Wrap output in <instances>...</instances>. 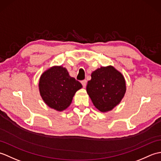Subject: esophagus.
<instances>
[{
  "label": "esophagus",
  "mask_w": 161,
  "mask_h": 161,
  "mask_svg": "<svg viewBox=\"0 0 161 161\" xmlns=\"http://www.w3.org/2000/svg\"><path fill=\"white\" fill-rule=\"evenodd\" d=\"M86 82H87V81H86V80H82V81H81V84H82V86H83L84 88L86 87Z\"/></svg>",
  "instance_id": "1"
}]
</instances>
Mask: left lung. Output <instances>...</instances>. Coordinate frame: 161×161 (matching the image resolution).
<instances>
[{
  "mask_svg": "<svg viewBox=\"0 0 161 161\" xmlns=\"http://www.w3.org/2000/svg\"><path fill=\"white\" fill-rule=\"evenodd\" d=\"M86 91L99 111L104 113L111 111L125 96V77L114 66L101 67L92 73Z\"/></svg>",
  "mask_w": 161,
  "mask_h": 161,
  "instance_id": "obj_1",
  "label": "left lung"
}]
</instances>
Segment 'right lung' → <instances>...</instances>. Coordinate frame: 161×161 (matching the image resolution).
Listing matches in <instances>:
<instances>
[{"label": "right lung", "instance_id": "1", "mask_svg": "<svg viewBox=\"0 0 161 161\" xmlns=\"http://www.w3.org/2000/svg\"><path fill=\"white\" fill-rule=\"evenodd\" d=\"M81 88L80 81L70 77L66 68L61 66L50 68L39 79V88L43 100L58 111L69 107L75 93Z\"/></svg>", "mask_w": 161, "mask_h": 161}]
</instances>
